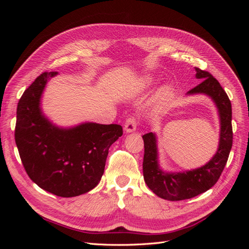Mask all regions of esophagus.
I'll list each match as a JSON object with an SVG mask.
<instances>
[{
    "instance_id": "34e87169",
    "label": "esophagus",
    "mask_w": 249,
    "mask_h": 249,
    "mask_svg": "<svg viewBox=\"0 0 249 249\" xmlns=\"http://www.w3.org/2000/svg\"><path fill=\"white\" fill-rule=\"evenodd\" d=\"M136 126H137V120H136V117L134 116H131L127 118L125 120L124 123V130L126 133H131V132H134L135 130H136Z\"/></svg>"
}]
</instances>
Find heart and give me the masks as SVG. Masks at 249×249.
<instances>
[{
	"mask_svg": "<svg viewBox=\"0 0 249 249\" xmlns=\"http://www.w3.org/2000/svg\"><path fill=\"white\" fill-rule=\"evenodd\" d=\"M145 84H146V85H149V84H150L149 79H145ZM168 97H169V91H168V89H163L162 91H161L159 94H158V97H157L158 104H159L160 106H163V105H165V103L167 102Z\"/></svg>",
	"mask_w": 249,
	"mask_h": 249,
	"instance_id": "1",
	"label": "heart"
}]
</instances>
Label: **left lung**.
<instances>
[{
	"label": "left lung",
	"instance_id": "left-lung-1",
	"mask_svg": "<svg viewBox=\"0 0 249 249\" xmlns=\"http://www.w3.org/2000/svg\"><path fill=\"white\" fill-rule=\"evenodd\" d=\"M195 71L196 78L201 79V82L188 93L208 94L212 97L219 111L220 141L213 159L197 169L182 173H165L158 166L155 134L147 133L142 136L144 141L142 166L145 183L158 196L172 201L192 198L212 188L221 176L232 145L231 104L229 96L220 83L209 71L198 67H195Z\"/></svg>",
	"mask_w": 249,
	"mask_h": 249
}]
</instances>
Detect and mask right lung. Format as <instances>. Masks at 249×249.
<instances>
[{
	"mask_svg": "<svg viewBox=\"0 0 249 249\" xmlns=\"http://www.w3.org/2000/svg\"><path fill=\"white\" fill-rule=\"evenodd\" d=\"M57 71H44L18 104L14 138L27 175L57 196L84 194L100 183L109 147L123 135L119 124H83L59 129L41 114L40 96Z\"/></svg>",
	"mask_w": 249,
	"mask_h": 249,
	"instance_id": "obj_1",
	"label": "right lung"
}]
</instances>
